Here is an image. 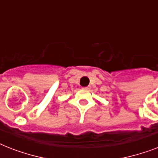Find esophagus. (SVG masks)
I'll return each instance as SVG.
<instances>
[{"label": "esophagus", "mask_w": 158, "mask_h": 158, "mask_svg": "<svg viewBox=\"0 0 158 158\" xmlns=\"http://www.w3.org/2000/svg\"><path fill=\"white\" fill-rule=\"evenodd\" d=\"M83 89H84V90H89V89H90V88H89V87H85V88H84Z\"/></svg>", "instance_id": "obj_1"}]
</instances>
